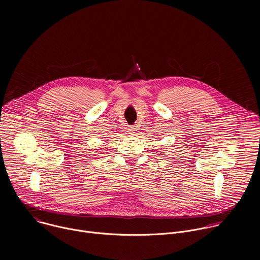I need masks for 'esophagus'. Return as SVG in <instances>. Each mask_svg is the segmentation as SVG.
I'll use <instances>...</instances> for the list:
<instances>
[{
    "label": "esophagus",
    "instance_id": "34e87169",
    "mask_svg": "<svg viewBox=\"0 0 260 260\" xmlns=\"http://www.w3.org/2000/svg\"><path fill=\"white\" fill-rule=\"evenodd\" d=\"M135 132H136V128H135L134 126L128 127V133H129L131 135H135Z\"/></svg>",
    "mask_w": 260,
    "mask_h": 260
}]
</instances>
